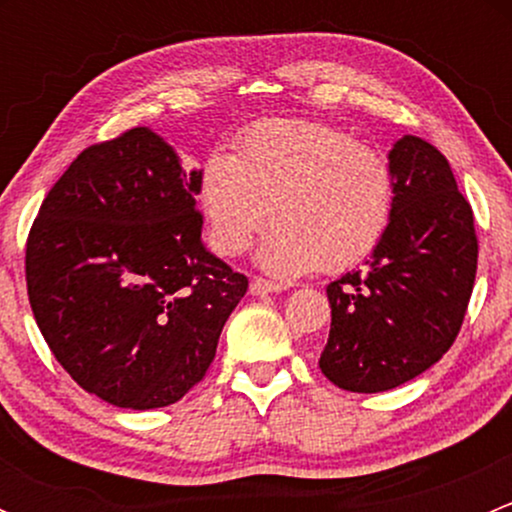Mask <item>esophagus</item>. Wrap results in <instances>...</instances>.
I'll list each match as a JSON object with an SVG mask.
<instances>
[{
  "label": "esophagus",
  "instance_id": "34e87169",
  "mask_svg": "<svg viewBox=\"0 0 512 512\" xmlns=\"http://www.w3.org/2000/svg\"><path fill=\"white\" fill-rule=\"evenodd\" d=\"M282 289H285V285H280V282L262 280V277H255V280L250 282L252 294H272V292H282Z\"/></svg>",
  "mask_w": 512,
  "mask_h": 512
}]
</instances>
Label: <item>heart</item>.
I'll return each mask as SVG.
<instances>
[{"instance_id": "1", "label": "heart", "mask_w": 512, "mask_h": 512, "mask_svg": "<svg viewBox=\"0 0 512 512\" xmlns=\"http://www.w3.org/2000/svg\"><path fill=\"white\" fill-rule=\"evenodd\" d=\"M198 200L218 255L250 250L270 220L257 262L275 277L319 267L342 272L379 247L396 208L389 158L342 128L304 118H265L210 153Z\"/></svg>"}]
</instances>
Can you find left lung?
I'll return each instance as SVG.
<instances>
[{
  "label": "left lung",
  "instance_id": "obj_1",
  "mask_svg": "<svg viewBox=\"0 0 512 512\" xmlns=\"http://www.w3.org/2000/svg\"><path fill=\"white\" fill-rule=\"evenodd\" d=\"M396 208L366 270L327 287L332 329L319 369L354 394L389 391L436 364L461 332L478 267L473 210L441 151L394 143Z\"/></svg>",
  "mask_w": 512,
  "mask_h": 512
}]
</instances>
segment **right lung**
Listing matches in <instances>:
<instances>
[{
  "label": "right lung",
  "instance_id": "add662e5",
  "mask_svg": "<svg viewBox=\"0 0 512 512\" xmlns=\"http://www.w3.org/2000/svg\"><path fill=\"white\" fill-rule=\"evenodd\" d=\"M200 170L131 128L76 156L27 237L29 304L71 379L121 409L183 399L247 277L205 250Z\"/></svg>",
  "mask_w": 512,
  "mask_h": 512
}]
</instances>
